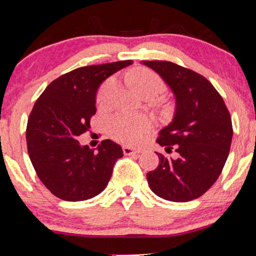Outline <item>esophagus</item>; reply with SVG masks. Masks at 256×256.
Wrapping results in <instances>:
<instances>
[{
  "instance_id": "34e87169",
  "label": "esophagus",
  "mask_w": 256,
  "mask_h": 256,
  "mask_svg": "<svg viewBox=\"0 0 256 256\" xmlns=\"http://www.w3.org/2000/svg\"><path fill=\"white\" fill-rule=\"evenodd\" d=\"M122 152H124L125 156H132V154H139L142 151L140 150L128 148V146H122Z\"/></svg>"
}]
</instances>
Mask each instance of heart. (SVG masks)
Masks as SVG:
<instances>
[{"label": "heart", "mask_w": 256, "mask_h": 256, "mask_svg": "<svg viewBox=\"0 0 256 256\" xmlns=\"http://www.w3.org/2000/svg\"><path fill=\"white\" fill-rule=\"evenodd\" d=\"M131 80L138 92L142 96H148V94L156 96L165 90V84L162 78L156 72L148 69L138 70L137 72L132 74ZM117 90V80L108 78L98 91L97 104L100 108L110 105ZM150 126H151V120L148 118L120 112L108 120V132L116 140L126 142V144H136L140 140L142 134L148 130Z\"/></svg>", "instance_id": "obj_1"}]
</instances>
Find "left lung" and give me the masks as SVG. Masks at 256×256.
I'll return each instance as SVG.
<instances>
[{
    "label": "left lung",
    "instance_id": "1",
    "mask_svg": "<svg viewBox=\"0 0 256 256\" xmlns=\"http://www.w3.org/2000/svg\"><path fill=\"white\" fill-rule=\"evenodd\" d=\"M142 64L165 80L176 98L174 117L156 142L178 156L156 153L158 168L146 174L150 188L168 202H190L207 192L222 171L233 137L230 114L216 88L196 71L166 60Z\"/></svg>",
    "mask_w": 256,
    "mask_h": 256
}]
</instances>
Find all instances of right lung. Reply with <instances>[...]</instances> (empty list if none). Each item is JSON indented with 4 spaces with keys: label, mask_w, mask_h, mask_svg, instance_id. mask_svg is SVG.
Segmentation results:
<instances>
[{
    "label": "right lung",
    "mask_w": 256,
    "mask_h": 256,
    "mask_svg": "<svg viewBox=\"0 0 256 256\" xmlns=\"http://www.w3.org/2000/svg\"><path fill=\"white\" fill-rule=\"evenodd\" d=\"M132 63L78 68L51 82L34 105L26 132L28 153L40 182L60 199H91L108 184L122 156L120 145L106 139L94 151L80 146L77 137L90 128L100 85Z\"/></svg>",
    "instance_id": "obj_1"
}]
</instances>
